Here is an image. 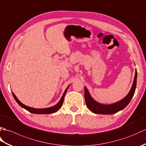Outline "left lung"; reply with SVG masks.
Wrapping results in <instances>:
<instances>
[{
  "instance_id": "8db88e82",
  "label": "left lung",
  "mask_w": 146,
  "mask_h": 146,
  "mask_svg": "<svg viewBox=\"0 0 146 146\" xmlns=\"http://www.w3.org/2000/svg\"><path fill=\"white\" fill-rule=\"evenodd\" d=\"M137 72L135 69L134 82H133L132 87L130 90L129 94L122 100L111 104H102L95 100L92 97L87 88L85 86V100L86 106L92 112L98 114H113L123 110L129 104L134 95L136 85H137Z\"/></svg>"
}]
</instances>
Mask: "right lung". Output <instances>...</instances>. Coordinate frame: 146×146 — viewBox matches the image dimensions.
<instances>
[{"instance_id": "add662e5", "label": "right lung", "mask_w": 146, "mask_h": 146, "mask_svg": "<svg viewBox=\"0 0 146 146\" xmlns=\"http://www.w3.org/2000/svg\"><path fill=\"white\" fill-rule=\"evenodd\" d=\"M69 86H70V85H68V87L66 88V90H65L60 101H59L56 104L54 105V106H52L51 107L44 108H33V107H31L29 106H27V105L23 104L19 100V99L16 97V96L15 95V94L13 92H12V95H13V97L15 100V101L17 102V103L21 107H23V108H24V109H26L27 111H29V112L33 113H36V114H49L51 113H54V112H56V111H57L58 110L60 109V108L62 107V105H63L64 96H65V94H66V93L68 90V88Z\"/></svg>"}]
</instances>
